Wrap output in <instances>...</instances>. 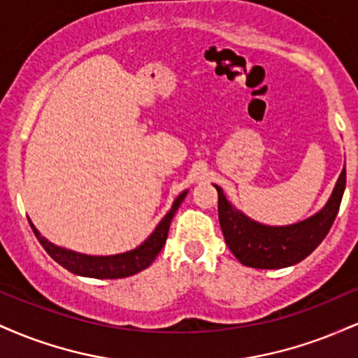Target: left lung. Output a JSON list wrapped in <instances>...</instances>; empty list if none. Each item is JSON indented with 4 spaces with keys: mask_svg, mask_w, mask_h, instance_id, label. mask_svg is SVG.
Masks as SVG:
<instances>
[{
    "mask_svg": "<svg viewBox=\"0 0 358 358\" xmlns=\"http://www.w3.org/2000/svg\"><path fill=\"white\" fill-rule=\"evenodd\" d=\"M347 183V171L340 173L328 203L310 219L287 227H268L250 220L219 193V222L224 239L241 264L256 269H279L298 264L322 244L336 219Z\"/></svg>",
    "mask_w": 358,
    "mask_h": 358,
    "instance_id": "obj_1",
    "label": "left lung"
}]
</instances>
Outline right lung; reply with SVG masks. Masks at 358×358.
Wrapping results in <instances>:
<instances>
[{"label": "right lung", "instance_id": "1", "mask_svg": "<svg viewBox=\"0 0 358 358\" xmlns=\"http://www.w3.org/2000/svg\"><path fill=\"white\" fill-rule=\"evenodd\" d=\"M185 195H187V192H183L182 195L175 200L171 210L163 217V220L159 222L158 227L155 229V232L151 234L139 248L124 254H116V256H85V254L72 252V250H67L64 248H57L52 242H48L45 237L40 236V232L36 231L31 222L30 225L31 229H34L36 239L42 244V248L47 250V254L53 259V261L59 262L62 268L85 278H127L139 273V271L146 269L148 266H151V262L155 261L156 256H158L159 250L163 249L168 237V229H170L171 219H173L175 212L178 210L180 203L183 202Z\"/></svg>", "mask_w": 358, "mask_h": 358}]
</instances>
